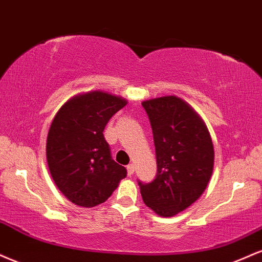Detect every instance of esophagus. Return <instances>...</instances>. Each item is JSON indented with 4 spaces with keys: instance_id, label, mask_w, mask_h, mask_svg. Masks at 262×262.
Instances as JSON below:
<instances>
[{
    "instance_id": "34e87169",
    "label": "esophagus",
    "mask_w": 262,
    "mask_h": 262,
    "mask_svg": "<svg viewBox=\"0 0 262 262\" xmlns=\"http://www.w3.org/2000/svg\"><path fill=\"white\" fill-rule=\"evenodd\" d=\"M134 171H135V165L134 164H128L127 165V174H128V177L134 175Z\"/></svg>"
}]
</instances>
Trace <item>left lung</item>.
I'll list each match as a JSON object with an SVG mask.
<instances>
[{
    "mask_svg": "<svg viewBox=\"0 0 262 262\" xmlns=\"http://www.w3.org/2000/svg\"><path fill=\"white\" fill-rule=\"evenodd\" d=\"M142 106L153 132L157 174L150 183H137L144 204L159 216L173 217L205 191L213 170V144L200 116L179 98H157Z\"/></svg>",
    "mask_w": 262,
    "mask_h": 262,
    "instance_id": "8db88e82",
    "label": "left lung"
}]
</instances>
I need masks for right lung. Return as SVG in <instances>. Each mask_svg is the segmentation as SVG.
<instances>
[{
	"label": "right lung",
	"mask_w": 262,
	"mask_h": 262,
	"mask_svg": "<svg viewBox=\"0 0 262 262\" xmlns=\"http://www.w3.org/2000/svg\"><path fill=\"white\" fill-rule=\"evenodd\" d=\"M125 105L121 98L95 91L70 99L52 120L48 165L58 190L77 206L105 202L127 175L113 159L103 135L109 120Z\"/></svg>",
	"instance_id": "right-lung-1"
}]
</instances>
